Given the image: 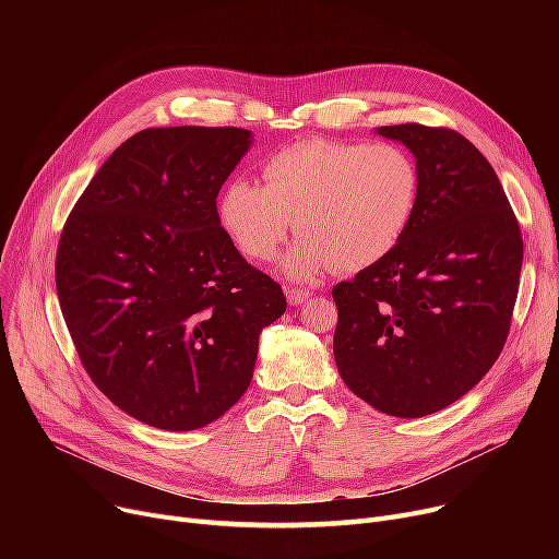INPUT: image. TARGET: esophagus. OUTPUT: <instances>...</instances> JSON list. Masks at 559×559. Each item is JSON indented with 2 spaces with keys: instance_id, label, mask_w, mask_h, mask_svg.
Listing matches in <instances>:
<instances>
[{
  "instance_id": "esophagus-1",
  "label": "esophagus",
  "mask_w": 559,
  "mask_h": 559,
  "mask_svg": "<svg viewBox=\"0 0 559 559\" xmlns=\"http://www.w3.org/2000/svg\"><path fill=\"white\" fill-rule=\"evenodd\" d=\"M285 297H287V304H289V306H301L304 301L310 299V289H304V287H287V289H285Z\"/></svg>"
}]
</instances>
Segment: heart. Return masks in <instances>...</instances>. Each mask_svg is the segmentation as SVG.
<instances>
[{"label": "heart", "instance_id": "obj_1", "mask_svg": "<svg viewBox=\"0 0 559 559\" xmlns=\"http://www.w3.org/2000/svg\"><path fill=\"white\" fill-rule=\"evenodd\" d=\"M262 176L264 186L235 179L224 188L219 222L255 262H270L295 226L301 240L283 260L295 281L385 260L413 224L421 190L417 160L394 142L304 140L264 160Z\"/></svg>", "mask_w": 559, "mask_h": 559}]
</instances>
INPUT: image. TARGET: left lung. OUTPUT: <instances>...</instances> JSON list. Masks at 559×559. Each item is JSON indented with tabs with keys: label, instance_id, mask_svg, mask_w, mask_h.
Masks as SVG:
<instances>
[{
	"label": "left lung",
	"instance_id": "8db88e82",
	"mask_svg": "<svg viewBox=\"0 0 559 559\" xmlns=\"http://www.w3.org/2000/svg\"><path fill=\"white\" fill-rule=\"evenodd\" d=\"M419 167V205L403 242L333 287L335 365L380 413L444 409L501 356L519 292L523 240L489 160L464 135L378 127Z\"/></svg>",
	"mask_w": 559,
	"mask_h": 559
}]
</instances>
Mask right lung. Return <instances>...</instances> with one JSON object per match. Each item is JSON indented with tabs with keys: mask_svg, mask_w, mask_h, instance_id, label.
<instances>
[{
	"mask_svg": "<svg viewBox=\"0 0 559 559\" xmlns=\"http://www.w3.org/2000/svg\"><path fill=\"white\" fill-rule=\"evenodd\" d=\"M235 127L144 129L70 213L56 292L93 383L127 415L197 430L247 392L262 329L285 312L219 224L217 194L251 150Z\"/></svg>",
	"mask_w": 559,
	"mask_h": 559,
	"instance_id": "add662e5",
	"label": "right lung"
}]
</instances>
